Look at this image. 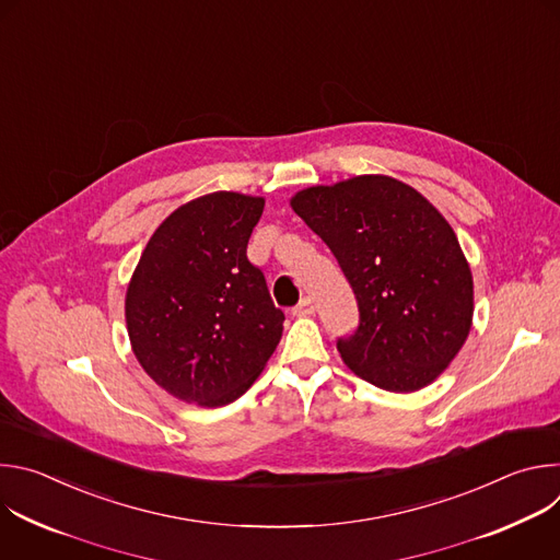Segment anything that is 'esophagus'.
Instances as JSON below:
<instances>
[{"label": "esophagus", "instance_id": "obj_1", "mask_svg": "<svg viewBox=\"0 0 560 560\" xmlns=\"http://www.w3.org/2000/svg\"><path fill=\"white\" fill-rule=\"evenodd\" d=\"M292 314H296V316H310V314H314V305H312V299H301L299 303H296V307L292 310Z\"/></svg>", "mask_w": 560, "mask_h": 560}]
</instances>
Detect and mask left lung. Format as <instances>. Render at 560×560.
Wrapping results in <instances>:
<instances>
[{
	"mask_svg": "<svg viewBox=\"0 0 560 560\" xmlns=\"http://www.w3.org/2000/svg\"><path fill=\"white\" fill-rule=\"evenodd\" d=\"M290 206L328 244L354 290L359 328L337 341L343 363L387 392L436 381L474 314L471 270L445 217L387 175L312 186Z\"/></svg>",
	"mask_w": 560,
	"mask_h": 560,
	"instance_id": "1",
	"label": "left lung"
}]
</instances>
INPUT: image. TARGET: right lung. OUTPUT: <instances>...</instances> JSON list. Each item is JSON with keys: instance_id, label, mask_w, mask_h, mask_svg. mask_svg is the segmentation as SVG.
I'll use <instances>...</instances> for the list:
<instances>
[{"instance_id": "obj_1", "label": "right lung", "mask_w": 560, "mask_h": 560, "mask_svg": "<svg viewBox=\"0 0 560 560\" xmlns=\"http://www.w3.org/2000/svg\"><path fill=\"white\" fill-rule=\"evenodd\" d=\"M264 206V197L228 190L179 206L154 230L130 277L132 352L179 401L232 404L279 346L285 316L246 255Z\"/></svg>"}]
</instances>
